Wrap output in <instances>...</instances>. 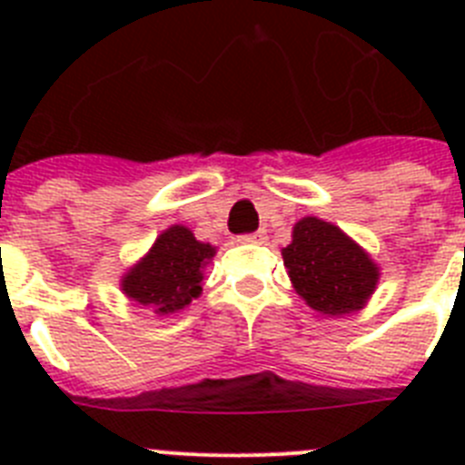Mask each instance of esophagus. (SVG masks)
<instances>
[{"instance_id":"1","label":"esophagus","mask_w":465,"mask_h":465,"mask_svg":"<svg viewBox=\"0 0 465 465\" xmlns=\"http://www.w3.org/2000/svg\"><path fill=\"white\" fill-rule=\"evenodd\" d=\"M265 240V232L262 230H256V232H246V235H240V242H262Z\"/></svg>"}]
</instances>
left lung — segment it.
I'll use <instances>...</instances> for the list:
<instances>
[{"instance_id":"1","label":"left lung","mask_w":465,"mask_h":465,"mask_svg":"<svg viewBox=\"0 0 465 465\" xmlns=\"http://www.w3.org/2000/svg\"><path fill=\"white\" fill-rule=\"evenodd\" d=\"M295 291L312 310L342 316L361 310L375 291L380 272L342 230L307 216L293 228V242L282 252Z\"/></svg>"}]
</instances>
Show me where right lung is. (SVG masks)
<instances>
[{"mask_svg":"<svg viewBox=\"0 0 465 465\" xmlns=\"http://www.w3.org/2000/svg\"><path fill=\"white\" fill-rule=\"evenodd\" d=\"M213 253V246L197 242L183 225H174L155 240L149 256L125 274L123 291L155 314L183 310L203 291V268Z\"/></svg>","mask_w":465,"mask_h":465,"instance_id":"1","label":"right lung"}]
</instances>
